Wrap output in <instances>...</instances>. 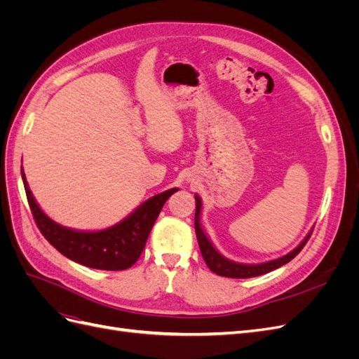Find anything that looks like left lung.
<instances>
[{
	"mask_svg": "<svg viewBox=\"0 0 359 359\" xmlns=\"http://www.w3.org/2000/svg\"><path fill=\"white\" fill-rule=\"evenodd\" d=\"M196 199V214H194V231H196V236H198V243H199V248L202 257L205 260V264L208 265V268L215 273L217 276L222 277H229V278H250V277H257L269 273V271H274L277 268H280L281 265H286L287 262L295 257L302 247L307 244V241L310 240L313 229L309 232V235L304 238L302 243L295 248L292 250L290 253L281 256L278 259L269 260V262H264V264H257V265H245V264H238V262H232V260L226 259L224 256H222L217 250L214 248V245L211 244V241L206 238V235L202 231V226L199 223L201 219V210H202V201L201 198L194 196Z\"/></svg>",
	"mask_w": 359,
	"mask_h": 359,
	"instance_id": "1",
	"label": "left lung"
}]
</instances>
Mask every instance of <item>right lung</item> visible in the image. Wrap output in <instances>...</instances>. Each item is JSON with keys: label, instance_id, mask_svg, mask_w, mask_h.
I'll return each instance as SVG.
<instances>
[{"label": "right lung", "instance_id": "add662e5", "mask_svg": "<svg viewBox=\"0 0 359 359\" xmlns=\"http://www.w3.org/2000/svg\"><path fill=\"white\" fill-rule=\"evenodd\" d=\"M29 208L41 235L61 255L83 266L123 271L136 264L142 255L148 235L153 229L163 205L178 189H170L156 194L130 214L127 219L115 226L97 232H81L64 227L40 210L28 187L24 170L20 169Z\"/></svg>", "mask_w": 359, "mask_h": 359}]
</instances>
